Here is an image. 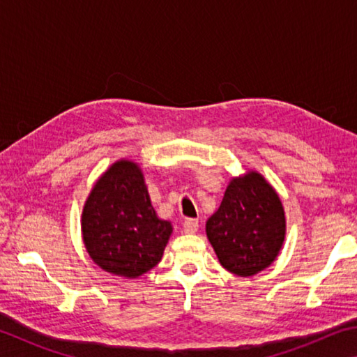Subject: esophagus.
<instances>
[{
	"label": "esophagus",
	"mask_w": 357,
	"mask_h": 357,
	"mask_svg": "<svg viewBox=\"0 0 357 357\" xmlns=\"http://www.w3.org/2000/svg\"><path fill=\"white\" fill-rule=\"evenodd\" d=\"M183 228H184V231L189 233V234L197 233V231H198V220H195V219H187V220H184V223H183Z\"/></svg>",
	"instance_id": "obj_1"
}]
</instances>
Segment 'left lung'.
Segmentation results:
<instances>
[{
  "label": "left lung",
  "mask_w": 357,
  "mask_h": 357,
  "mask_svg": "<svg viewBox=\"0 0 357 357\" xmlns=\"http://www.w3.org/2000/svg\"><path fill=\"white\" fill-rule=\"evenodd\" d=\"M287 219L279 193L261 173L231 178L219 209L206 222V236L228 273L252 277L279 257Z\"/></svg>",
  "instance_id": "left-lung-1"
}]
</instances>
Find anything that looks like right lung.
<instances>
[{
    "label": "right lung",
    "mask_w": 357,
    "mask_h": 357,
    "mask_svg": "<svg viewBox=\"0 0 357 357\" xmlns=\"http://www.w3.org/2000/svg\"><path fill=\"white\" fill-rule=\"evenodd\" d=\"M173 233L151 203L140 165L119 159L96 181L82 213L89 258L126 279H137L160 261Z\"/></svg>",
    "instance_id": "add662e5"
}]
</instances>
